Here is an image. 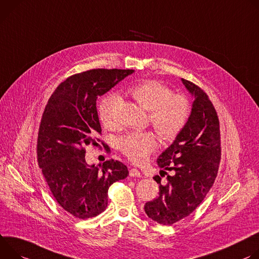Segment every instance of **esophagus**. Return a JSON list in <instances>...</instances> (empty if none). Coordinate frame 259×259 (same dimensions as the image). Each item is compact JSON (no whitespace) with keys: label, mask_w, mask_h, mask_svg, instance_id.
<instances>
[{"label":"esophagus","mask_w":259,"mask_h":259,"mask_svg":"<svg viewBox=\"0 0 259 259\" xmlns=\"http://www.w3.org/2000/svg\"><path fill=\"white\" fill-rule=\"evenodd\" d=\"M130 176L131 177H141L140 170H138L137 168H131L130 169Z\"/></svg>","instance_id":"1"}]
</instances>
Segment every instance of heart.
I'll use <instances>...</instances> for the list:
<instances>
[{"label": "heart", "mask_w": 259, "mask_h": 259, "mask_svg": "<svg viewBox=\"0 0 259 259\" xmlns=\"http://www.w3.org/2000/svg\"><path fill=\"white\" fill-rule=\"evenodd\" d=\"M127 93L143 109L149 111V120L161 139L174 140L186 125L190 114L188 100L182 95H173L160 82L143 81L132 85ZM117 103L118 97L112 94L99 104V117L104 125H112ZM119 148L132 161L141 163L156 148V139L150 132L131 133L119 140Z\"/></svg>", "instance_id": "obj_1"}]
</instances>
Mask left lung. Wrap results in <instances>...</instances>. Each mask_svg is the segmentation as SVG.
<instances>
[{"instance_id":"8db88e82","label":"left lung","mask_w":259,"mask_h":259,"mask_svg":"<svg viewBox=\"0 0 259 259\" xmlns=\"http://www.w3.org/2000/svg\"><path fill=\"white\" fill-rule=\"evenodd\" d=\"M193 99L187 123L173 143L161 152L156 162L171 170L166 183L159 184V195L144 206L149 218L170 225L191 214L203 202L214 184L221 157L217 113L208 96L190 81L181 79ZM161 175V174H160Z\"/></svg>"}]
</instances>
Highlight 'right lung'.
Returning <instances> with one entry per match:
<instances>
[{
	"mask_svg": "<svg viewBox=\"0 0 259 259\" xmlns=\"http://www.w3.org/2000/svg\"><path fill=\"white\" fill-rule=\"evenodd\" d=\"M134 72L97 69L73 75L45 107L38 135L39 166L56 202L76 218L105 211L109 187L128 175L126 165L117 160L89 164L84 147L97 146L102 132L97 99Z\"/></svg>",
	"mask_w": 259,
	"mask_h": 259,
	"instance_id": "obj_1",
	"label": "right lung"
}]
</instances>
